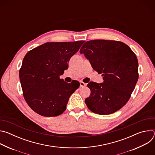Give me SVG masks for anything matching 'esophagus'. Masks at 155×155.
<instances>
[{"instance_id": "1", "label": "esophagus", "mask_w": 155, "mask_h": 155, "mask_svg": "<svg viewBox=\"0 0 155 155\" xmlns=\"http://www.w3.org/2000/svg\"><path fill=\"white\" fill-rule=\"evenodd\" d=\"M86 85V84L85 83H84V82H83V81H80V87H84V86H85Z\"/></svg>"}]
</instances>
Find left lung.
<instances>
[{
    "mask_svg": "<svg viewBox=\"0 0 155 155\" xmlns=\"http://www.w3.org/2000/svg\"><path fill=\"white\" fill-rule=\"evenodd\" d=\"M80 53L104 80L102 83L87 84L91 90L85 99L87 108L99 115L116 112L127 102L139 78L135 53L121 41L107 40L87 41Z\"/></svg>",
    "mask_w": 155,
    "mask_h": 155,
    "instance_id": "left-lung-1",
    "label": "left lung"
}]
</instances>
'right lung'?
Segmentation results:
<instances>
[{"label": "right lung", "mask_w": 155, "mask_h": 155, "mask_svg": "<svg viewBox=\"0 0 155 155\" xmlns=\"http://www.w3.org/2000/svg\"><path fill=\"white\" fill-rule=\"evenodd\" d=\"M85 41L47 42L29 51L19 70L25 99L31 108L43 117H56L66 109L80 83H68L59 76L68 69L71 58Z\"/></svg>", "instance_id": "obj_1"}]
</instances>
